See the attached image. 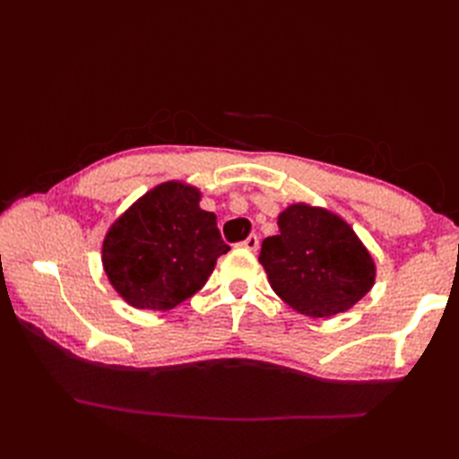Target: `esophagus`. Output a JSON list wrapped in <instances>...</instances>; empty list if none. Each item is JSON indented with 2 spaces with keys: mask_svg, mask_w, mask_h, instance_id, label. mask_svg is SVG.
Returning <instances> with one entry per match:
<instances>
[{
  "mask_svg": "<svg viewBox=\"0 0 459 459\" xmlns=\"http://www.w3.org/2000/svg\"><path fill=\"white\" fill-rule=\"evenodd\" d=\"M258 247H260V240H258L256 235H250L247 240L240 242V248H245L248 252H256Z\"/></svg>",
  "mask_w": 459,
  "mask_h": 459,
  "instance_id": "1",
  "label": "esophagus"
}]
</instances>
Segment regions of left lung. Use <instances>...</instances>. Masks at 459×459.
Segmentation results:
<instances>
[{"instance_id": "obj_1", "label": "left lung", "mask_w": 459, "mask_h": 459, "mask_svg": "<svg viewBox=\"0 0 459 459\" xmlns=\"http://www.w3.org/2000/svg\"><path fill=\"white\" fill-rule=\"evenodd\" d=\"M278 229L258 260L272 290L299 314H343L373 288L375 260L339 214L294 203L278 214Z\"/></svg>"}]
</instances>
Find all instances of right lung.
Segmentation results:
<instances>
[{
    "instance_id": "right-lung-1",
    "label": "right lung",
    "mask_w": 459,
    "mask_h": 459,
    "mask_svg": "<svg viewBox=\"0 0 459 459\" xmlns=\"http://www.w3.org/2000/svg\"><path fill=\"white\" fill-rule=\"evenodd\" d=\"M201 191L165 181L112 222L102 266L114 290L138 309L168 311L191 298L230 250L214 212L199 207Z\"/></svg>"
}]
</instances>
